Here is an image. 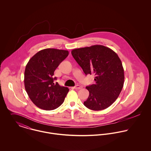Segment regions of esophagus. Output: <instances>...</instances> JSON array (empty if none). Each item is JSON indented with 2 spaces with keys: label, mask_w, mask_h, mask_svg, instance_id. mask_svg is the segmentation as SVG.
Masks as SVG:
<instances>
[{
  "label": "esophagus",
  "mask_w": 151,
  "mask_h": 151,
  "mask_svg": "<svg viewBox=\"0 0 151 151\" xmlns=\"http://www.w3.org/2000/svg\"><path fill=\"white\" fill-rule=\"evenodd\" d=\"M82 88H83L82 86H80V85H77V86H74V88L75 89H81Z\"/></svg>",
  "instance_id": "obj_1"
}]
</instances>
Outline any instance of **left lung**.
<instances>
[{
  "mask_svg": "<svg viewBox=\"0 0 151 151\" xmlns=\"http://www.w3.org/2000/svg\"><path fill=\"white\" fill-rule=\"evenodd\" d=\"M71 54L86 75H95V84L86 86L89 95L84 105L93 110L109 107L124 84V69L118 55L103 45L75 49Z\"/></svg>",
  "mask_w": 151,
  "mask_h": 151,
  "instance_id": "left-lung-1",
  "label": "left lung"
}]
</instances>
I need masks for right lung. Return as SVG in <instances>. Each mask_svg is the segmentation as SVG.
<instances>
[{
  "label": "right lung",
  "mask_w": 151,
  "mask_h": 151,
  "mask_svg": "<svg viewBox=\"0 0 151 151\" xmlns=\"http://www.w3.org/2000/svg\"><path fill=\"white\" fill-rule=\"evenodd\" d=\"M68 55L65 50L47 48L34 55L26 65L24 86L32 102L39 108L54 110L64 102L67 87L54 83V71Z\"/></svg>",
  "instance_id": "obj_1"
}]
</instances>
